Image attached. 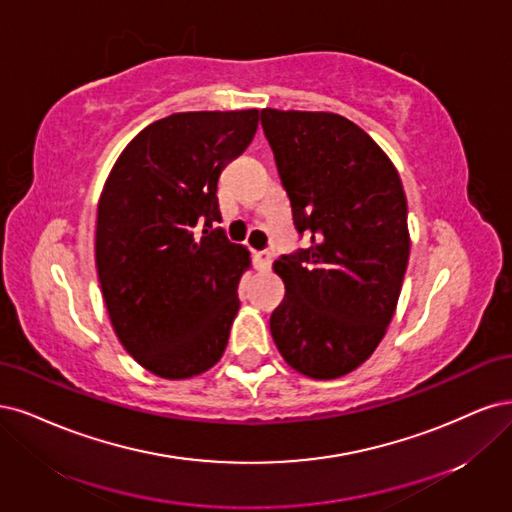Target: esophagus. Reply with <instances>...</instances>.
<instances>
[{
    "label": "esophagus",
    "mask_w": 512,
    "mask_h": 512,
    "mask_svg": "<svg viewBox=\"0 0 512 512\" xmlns=\"http://www.w3.org/2000/svg\"><path fill=\"white\" fill-rule=\"evenodd\" d=\"M253 259H255L257 270H268L272 266V253L270 251H255Z\"/></svg>",
    "instance_id": "obj_1"
}]
</instances>
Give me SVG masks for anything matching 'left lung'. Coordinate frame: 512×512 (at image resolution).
I'll return each mask as SVG.
<instances>
[{"label": "left lung", "instance_id": "left-lung-1", "mask_svg": "<svg viewBox=\"0 0 512 512\" xmlns=\"http://www.w3.org/2000/svg\"><path fill=\"white\" fill-rule=\"evenodd\" d=\"M293 225L308 249L274 261L285 300L274 344L304 376L353 372L383 340L410 255L398 170L364 129L334 112L261 110Z\"/></svg>", "mask_w": 512, "mask_h": 512}]
</instances>
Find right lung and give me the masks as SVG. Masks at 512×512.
<instances>
[{
  "label": "right lung",
  "instance_id": "obj_1",
  "mask_svg": "<svg viewBox=\"0 0 512 512\" xmlns=\"http://www.w3.org/2000/svg\"><path fill=\"white\" fill-rule=\"evenodd\" d=\"M257 125V108L170 114L125 146L100 195L95 266L114 334L168 381L225 353L251 259L217 227V183Z\"/></svg>",
  "mask_w": 512,
  "mask_h": 512
}]
</instances>
